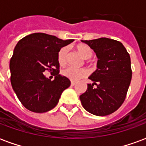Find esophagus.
Here are the masks:
<instances>
[{"label":"esophagus","mask_w":146,"mask_h":146,"mask_svg":"<svg viewBox=\"0 0 146 146\" xmlns=\"http://www.w3.org/2000/svg\"><path fill=\"white\" fill-rule=\"evenodd\" d=\"M75 84H76V82H74V81H71V85L72 86L75 85Z\"/></svg>","instance_id":"obj_1"}]
</instances>
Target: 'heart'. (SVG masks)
Here are the masks:
<instances>
[{
  "label": "heart",
  "instance_id": "obj_1",
  "mask_svg": "<svg viewBox=\"0 0 146 146\" xmlns=\"http://www.w3.org/2000/svg\"><path fill=\"white\" fill-rule=\"evenodd\" d=\"M76 50L80 55L85 59H88L93 55V50L88 45H79L76 48ZM68 52H69V49L67 47H63L59 50L58 53V62L59 65L64 66L66 64L68 60ZM62 74L64 76L67 77L68 79L73 81H77L88 76L89 72L88 70L84 68L75 69L73 67H66L62 70Z\"/></svg>",
  "mask_w": 146,
  "mask_h": 146
}]
</instances>
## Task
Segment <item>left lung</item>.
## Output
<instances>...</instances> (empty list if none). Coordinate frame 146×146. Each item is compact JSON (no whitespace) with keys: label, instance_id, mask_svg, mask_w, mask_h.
Listing matches in <instances>:
<instances>
[{"label":"left lung","instance_id":"1","mask_svg":"<svg viewBox=\"0 0 146 146\" xmlns=\"http://www.w3.org/2000/svg\"><path fill=\"white\" fill-rule=\"evenodd\" d=\"M82 42L94 50L98 60L97 70L89 76L94 83L88 84L80 99L90 113L110 115L125 100L132 76L130 54L122 43L113 39L102 37Z\"/></svg>","mask_w":146,"mask_h":146}]
</instances>
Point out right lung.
Here are the masks:
<instances>
[{
    "label": "right lung",
    "instance_id": "obj_1",
    "mask_svg": "<svg viewBox=\"0 0 146 146\" xmlns=\"http://www.w3.org/2000/svg\"><path fill=\"white\" fill-rule=\"evenodd\" d=\"M43 33L30 34L18 42L10 60L12 88L25 108L34 113H45L56 106L70 80L59 74L58 53L72 43ZM48 70L54 81L45 77Z\"/></svg>",
    "mask_w": 146,
    "mask_h": 146
}]
</instances>
